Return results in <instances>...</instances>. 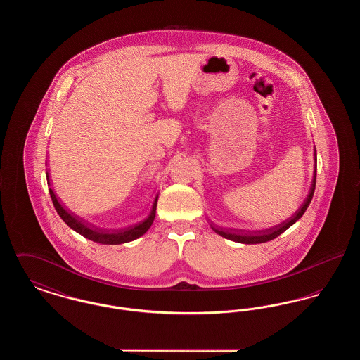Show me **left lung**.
Returning a JSON list of instances; mask_svg holds the SVG:
<instances>
[{
	"instance_id": "obj_1",
	"label": "left lung",
	"mask_w": 360,
	"mask_h": 360,
	"mask_svg": "<svg viewBox=\"0 0 360 360\" xmlns=\"http://www.w3.org/2000/svg\"><path fill=\"white\" fill-rule=\"evenodd\" d=\"M314 188H316V169H314V175H313V182H311V188L309 191V195L305 200V202L302 204V206L294 213V216H291L289 220L283 221L276 226H273L270 229H266V231H257V232H248V233H235L233 231H223V229H216L213 228L219 235H221L225 239L233 240V241H238V243H243V244H259V243H266V241H270V240L278 238L281 233H283L288 228H290L292 224L295 223L297 220H300L302 217V214L305 213V210L308 209L309 204L313 198V194H314Z\"/></svg>"
}]
</instances>
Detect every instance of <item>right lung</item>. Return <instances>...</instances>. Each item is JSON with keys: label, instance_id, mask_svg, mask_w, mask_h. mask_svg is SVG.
<instances>
[{"label": "right lung", "instance_id": "right-lung-1", "mask_svg": "<svg viewBox=\"0 0 360 360\" xmlns=\"http://www.w3.org/2000/svg\"><path fill=\"white\" fill-rule=\"evenodd\" d=\"M50 195H51L52 204L55 206L58 214L60 216V219L65 223L69 225L71 229H74L79 235L85 236L86 239L93 240V241L101 243V244H122V243L132 241V240L140 238L141 235H144L154 223L156 202H158V197H156L150 216L143 223L136 224V225L129 226V228L117 229V231H106V229H101V228H94V226L85 223L84 220H81L79 217H75L72 213L68 212L63 206L60 205V202L58 201L52 188H50Z\"/></svg>", "mask_w": 360, "mask_h": 360}]
</instances>
